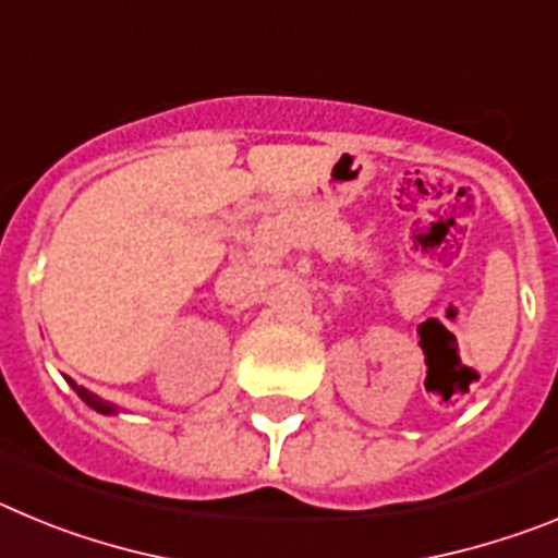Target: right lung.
I'll list each match as a JSON object with an SVG mask.
<instances>
[{
    "label": "right lung",
    "instance_id": "obj_1",
    "mask_svg": "<svg viewBox=\"0 0 558 558\" xmlns=\"http://www.w3.org/2000/svg\"><path fill=\"white\" fill-rule=\"evenodd\" d=\"M72 386H75V383H72ZM75 388H77V386H75ZM77 393H81V397H83V402H88V405L95 408L97 413H106V416H108V413H117V408H113V405H108V402H102V399H97L95 393H88L86 388H77Z\"/></svg>",
    "mask_w": 558,
    "mask_h": 558
}]
</instances>
